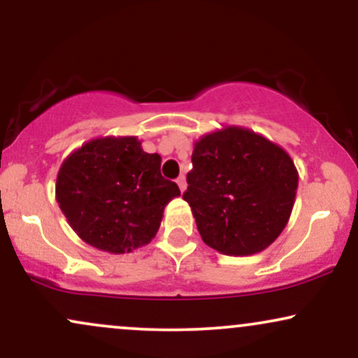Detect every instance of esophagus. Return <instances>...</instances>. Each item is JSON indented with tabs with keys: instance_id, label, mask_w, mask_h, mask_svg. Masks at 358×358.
<instances>
[{
	"instance_id": "esophagus-1",
	"label": "esophagus",
	"mask_w": 358,
	"mask_h": 358,
	"mask_svg": "<svg viewBox=\"0 0 358 358\" xmlns=\"http://www.w3.org/2000/svg\"><path fill=\"white\" fill-rule=\"evenodd\" d=\"M176 183H178V187H180V192H185V188H187V180H185V176L182 175V176H178V178H176Z\"/></svg>"
}]
</instances>
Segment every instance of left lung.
Segmentation results:
<instances>
[{
    "label": "left lung",
    "mask_w": 358,
    "mask_h": 358,
    "mask_svg": "<svg viewBox=\"0 0 358 358\" xmlns=\"http://www.w3.org/2000/svg\"><path fill=\"white\" fill-rule=\"evenodd\" d=\"M183 200L208 248L252 256L285 231L298 190L291 156L248 127L225 126L195 141Z\"/></svg>",
    "instance_id": "obj_1"
}]
</instances>
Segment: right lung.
Instances as JSON below:
<instances>
[{
	"mask_svg": "<svg viewBox=\"0 0 358 358\" xmlns=\"http://www.w3.org/2000/svg\"><path fill=\"white\" fill-rule=\"evenodd\" d=\"M162 156L143 151L136 136L84 143L62 163L55 199L82 241L110 254L150 244L163 210L180 188L163 178Z\"/></svg>",
	"mask_w": 358,
	"mask_h": 358,
	"instance_id": "obj_1",
	"label": "right lung"
}]
</instances>
